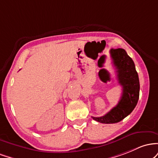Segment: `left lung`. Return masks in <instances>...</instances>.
<instances>
[{
	"label": "left lung",
	"instance_id": "1",
	"mask_svg": "<svg viewBox=\"0 0 158 158\" xmlns=\"http://www.w3.org/2000/svg\"><path fill=\"white\" fill-rule=\"evenodd\" d=\"M113 63L116 69L118 83L122 86V95L118 104L104 116L93 117L104 124L117 123L134 110L139 95V81L135 65L127 52L122 48L110 51Z\"/></svg>",
	"mask_w": 158,
	"mask_h": 158
}]
</instances>
